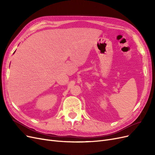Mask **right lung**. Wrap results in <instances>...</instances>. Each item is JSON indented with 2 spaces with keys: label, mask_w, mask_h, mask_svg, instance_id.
I'll return each instance as SVG.
<instances>
[{
  "label": "right lung",
  "mask_w": 155,
  "mask_h": 155,
  "mask_svg": "<svg viewBox=\"0 0 155 155\" xmlns=\"http://www.w3.org/2000/svg\"><path fill=\"white\" fill-rule=\"evenodd\" d=\"M14 52H15V51H14Z\"/></svg>",
  "instance_id": "obj_1"
}]
</instances>
